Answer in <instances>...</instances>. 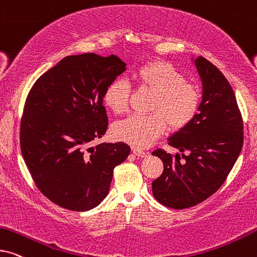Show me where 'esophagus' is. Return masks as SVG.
I'll use <instances>...</instances> for the list:
<instances>
[{
  "label": "esophagus",
  "mask_w": 257,
  "mask_h": 257,
  "mask_svg": "<svg viewBox=\"0 0 257 257\" xmlns=\"http://www.w3.org/2000/svg\"><path fill=\"white\" fill-rule=\"evenodd\" d=\"M132 152H133V155L137 156V157H145V156L148 155V152L143 151V150L138 149V148H132Z\"/></svg>",
  "instance_id": "34e87169"
}]
</instances>
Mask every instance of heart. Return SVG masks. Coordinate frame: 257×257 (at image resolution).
I'll use <instances>...</instances> for the list:
<instances>
[{
	"mask_svg": "<svg viewBox=\"0 0 257 257\" xmlns=\"http://www.w3.org/2000/svg\"><path fill=\"white\" fill-rule=\"evenodd\" d=\"M133 78L141 87L153 95L146 115L132 114L115 125L113 133L119 141L136 148L151 145L164 132L168 122L172 130H181L194 120L201 106L202 93L196 84L170 62L156 60L137 69ZM131 87L125 80L116 79L105 89L104 102L116 114L127 111Z\"/></svg>",
	"mask_w": 257,
	"mask_h": 257,
	"instance_id": "1",
	"label": "heart"
}]
</instances>
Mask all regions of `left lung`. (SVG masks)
<instances>
[{"mask_svg":"<svg viewBox=\"0 0 257 257\" xmlns=\"http://www.w3.org/2000/svg\"><path fill=\"white\" fill-rule=\"evenodd\" d=\"M195 65L203 85L199 112L168 139L170 146L186 155L172 156L162 149L152 152L164 164V171L152 182V194L172 209L191 208L215 194L243 146L242 115L230 84L203 56L195 60Z\"/></svg>","mask_w":257,"mask_h":257,"instance_id":"obj_1","label":"left lung"}]
</instances>
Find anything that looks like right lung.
I'll return each instance as SVG.
<instances>
[{"label":"right lung","mask_w":257,"mask_h":257,"mask_svg":"<svg viewBox=\"0 0 257 257\" xmlns=\"http://www.w3.org/2000/svg\"><path fill=\"white\" fill-rule=\"evenodd\" d=\"M125 66L113 54L66 56L28 93L20 127L23 159L40 191L63 209L100 204L113 170L131 152L122 142L89 146L107 130L104 93Z\"/></svg>","instance_id":"right-lung-1"}]
</instances>
